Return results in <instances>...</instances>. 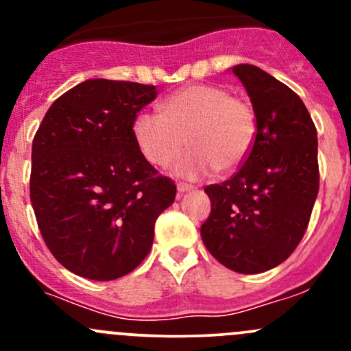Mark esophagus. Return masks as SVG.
Here are the masks:
<instances>
[{"mask_svg": "<svg viewBox=\"0 0 351 351\" xmlns=\"http://www.w3.org/2000/svg\"><path fill=\"white\" fill-rule=\"evenodd\" d=\"M176 189H178L180 195H183V193H186V192H190V190H193V186L189 185V183H178V185H176Z\"/></svg>", "mask_w": 351, "mask_h": 351, "instance_id": "1", "label": "esophagus"}]
</instances>
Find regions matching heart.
Listing matches in <instances>:
<instances>
[{
	"label": "heart",
	"mask_w": 351,
	"mask_h": 351,
	"mask_svg": "<svg viewBox=\"0 0 351 351\" xmlns=\"http://www.w3.org/2000/svg\"><path fill=\"white\" fill-rule=\"evenodd\" d=\"M161 113L144 112L134 122V137L146 159L159 168L173 165L182 178L197 180L219 169L236 171L256 141V117L247 101L215 84H190L161 104Z\"/></svg>",
	"instance_id": "b5f03b06"
}]
</instances>
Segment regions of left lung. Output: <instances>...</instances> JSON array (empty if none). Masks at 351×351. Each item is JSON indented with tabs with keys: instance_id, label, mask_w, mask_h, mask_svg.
Instances as JSON below:
<instances>
[{
	"instance_id": "obj_1",
	"label": "left lung",
	"mask_w": 351,
	"mask_h": 351,
	"mask_svg": "<svg viewBox=\"0 0 351 351\" xmlns=\"http://www.w3.org/2000/svg\"><path fill=\"white\" fill-rule=\"evenodd\" d=\"M256 117V141L232 178L205 189L208 253L238 274H261L292 254L319 190L317 132L299 95L253 64L231 67Z\"/></svg>"
}]
</instances>
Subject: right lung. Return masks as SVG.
I'll return each mask as SVG.
<instances>
[{"mask_svg":"<svg viewBox=\"0 0 351 351\" xmlns=\"http://www.w3.org/2000/svg\"><path fill=\"white\" fill-rule=\"evenodd\" d=\"M158 90L88 80L59 97L32 144L30 200L56 260L90 280H115L143 263L154 222L176 186L134 137L137 113Z\"/></svg>","mask_w":351,"mask_h":351,"instance_id":"1","label":"right lung"}]
</instances>
